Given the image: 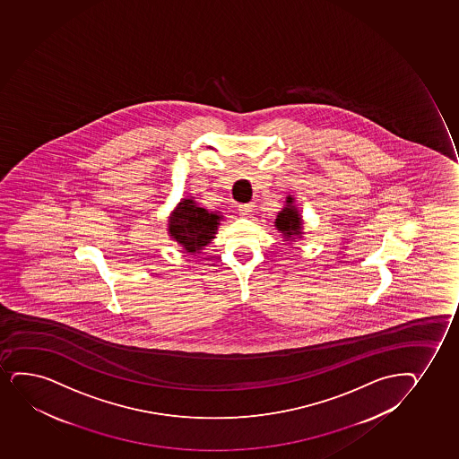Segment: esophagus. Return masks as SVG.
Masks as SVG:
<instances>
[{
	"label": "esophagus",
	"instance_id": "esophagus-1",
	"mask_svg": "<svg viewBox=\"0 0 459 459\" xmlns=\"http://www.w3.org/2000/svg\"><path fill=\"white\" fill-rule=\"evenodd\" d=\"M254 205L253 204H243V205L238 206V212H240V216L248 217L251 212H253Z\"/></svg>",
	"mask_w": 459,
	"mask_h": 459
}]
</instances>
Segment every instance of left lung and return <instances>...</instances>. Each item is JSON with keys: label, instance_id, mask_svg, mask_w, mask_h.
I'll return each instance as SVG.
<instances>
[{"label": "left lung", "instance_id": "left-lung-1", "mask_svg": "<svg viewBox=\"0 0 459 459\" xmlns=\"http://www.w3.org/2000/svg\"><path fill=\"white\" fill-rule=\"evenodd\" d=\"M274 223V227L283 234L286 242L301 238L303 221H301V216L299 214V210L294 206V197H290V195L286 197V206L280 211Z\"/></svg>", "mask_w": 459, "mask_h": 459}]
</instances>
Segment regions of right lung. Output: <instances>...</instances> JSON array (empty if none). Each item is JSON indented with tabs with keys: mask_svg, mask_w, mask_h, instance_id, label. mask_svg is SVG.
<instances>
[{
	"mask_svg": "<svg viewBox=\"0 0 459 459\" xmlns=\"http://www.w3.org/2000/svg\"><path fill=\"white\" fill-rule=\"evenodd\" d=\"M221 216L197 206L193 199H182L169 221V234L186 253H201L214 238Z\"/></svg>",
	"mask_w": 459,
	"mask_h": 459,
	"instance_id": "add662e5",
	"label": "right lung"
}]
</instances>
